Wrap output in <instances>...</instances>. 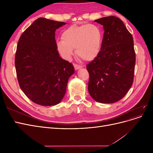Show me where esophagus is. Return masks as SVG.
I'll return each instance as SVG.
<instances>
[{
	"label": "esophagus",
	"instance_id": "obj_1",
	"mask_svg": "<svg viewBox=\"0 0 153 153\" xmlns=\"http://www.w3.org/2000/svg\"><path fill=\"white\" fill-rule=\"evenodd\" d=\"M74 68H75V69H76V70H77V69H78L82 68V66L78 65V64H74Z\"/></svg>",
	"mask_w": 153,
	"mask_h": 153
}]
</instances>
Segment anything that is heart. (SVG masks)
Instances as JSON below:
<instances>
[{
	"label": "heart",
	"mask_w": 153,
	"mask_h": 153,
	"mask_svg": "<svg viewBox=\"0 0 153 153\" xmlns=\"http://www.w3.org/2000/svg\"><path fill=\"white\" fill-rule=\"evenodd\" d=\"M61 38L57 41L56 47L64 59H71L75 48L77 55L91 61L100 53L103 32L94 24L72 25L63 30Z\"/></svg>",
	"instance_id": "b5f03b06"
}]
</instances>
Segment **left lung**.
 Masks as SVG:
<instances>
[{
  "mask_svg": "<svg viewBox=\"0 0 153 153\" xmlns=\"http://www.w3.org/2000/svg\"><path fill=\"white\" fill-rule=\"evenodd\" d=\"M94 22L103 26L105 32L100 54L87 64L88 91L98 102L113 103L126 94L133 82L136 59L133 39L116 16Z\"/></svg>",
  "mask_w": 153,
  "mask_h": 153,
  "instance_id": "left-lung-1",
  "label": "left lung"
}]
</instances>
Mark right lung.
<instances>
[{"label": "right lung", "instance_id": "obj_1", "mask_svg": "<svg viewBox=\"0 0 153 153\" xmlns=\"http://www.w3.org/2000/svg\"><path fill=\"white\" fill-rule=\"evenodd\" d=\"M65 24L39 18L18 40L15 61L18 84L27 98L41 106L61 102L75 73L72 64L59 56L56 47L55 32Z\"/></svg>", "mask_w": 153, "mask_h": 153}]
</instances>
